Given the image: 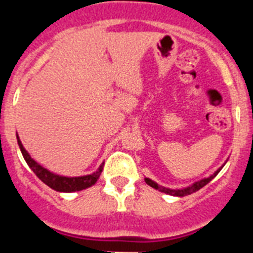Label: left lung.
<instances>
[{
	"mask_svg": "<svg viewBox=\"0 0 253 253\" xmlns=\"http://www.w3.org/2000/svg\"><path fill=\"white\" fill-rule=\"evenodd\" d=\"M226 164V163H224ZM224 164L220 168H218L215 170V172L212 173L211 176L209 177H205V178H202V180L197 181V182H194V184L189 185V186H186V188H182V189H169V188H166V186H162V185H159L158 182H155V181H152L151 178H146V182L150 186H152L154 189H156V190H159V192L162 193H166V194H169V196H174V197H184V196H189V194H192V193L197 192V190H200L201 188H204L205 185H208L210 181L214 178V177L218 174V173L220 172V169L223 168Z\"/></svg>",
	"mask_w": 253,
	"mask_h": 253,
	"instance_id": "obj_1",
	"label": "left lung"
}]
</instances>
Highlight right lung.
<instances>
[{
    "mask_svg": "<svg viewBox=\"0 0 253 253\" xmlns=\"http://www.w3.org/2000/svg\"><path fill=\"white\" fill-rule=\"evenodd\" d=\"M17 140L18 146H19V150H21L22 155H23V159L27 163V166L31 168L35 174L38 176L39 180H42L47 186H49L53 190L61 193H72V192H79V190H83V189L90 188L91 185H94L97 182V180L101 176V172L103 169V163L99 166V168L95 170V172L90 173V174H85V176H79V177H67V176H60V174H56V173L49 172L48 169L42 167L39 163H37L34 160L27 151L25 150V147L22 144L21 139L17 134Z\"/></svg>",
    "mask_w": 253,
    "mask_h": 253,
    "instance_id": "1",
    "label": "right lung"
}]
</instances>
